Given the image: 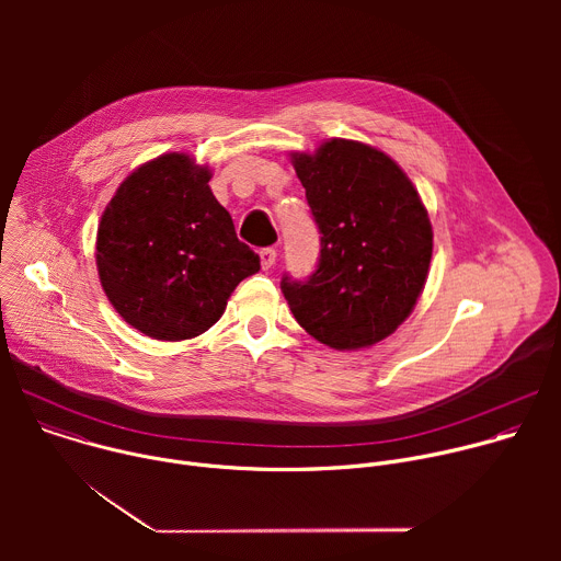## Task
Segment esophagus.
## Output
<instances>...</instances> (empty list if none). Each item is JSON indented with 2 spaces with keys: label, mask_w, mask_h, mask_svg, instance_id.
Masks as SVG:
<instances>
[{
  "label": "esophagus",
  "mask_w": 561,
  "mask_h": 561,
  "mask_svg": "<svg viewBox=\"0 0 561 561\" xmlns=\"http://www.w3.org/2000/svg\"><path fill=\"white\" fill-rule=\"evenodd\" d=\"M275 257H277V251L275 249H262L260 251V262H262V268H271L275 264Z\"/></svg>",
  "instance_id": "1"
}]
</instances>
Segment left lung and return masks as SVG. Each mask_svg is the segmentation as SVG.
<instances>
[{
	"instance_id": "left-lung-1",
	"label": "left lung",
	"mask_w": 561,
	"mask_h": 561,
	"mask_svg": "<svg viewBox=\"0 0 561 561\" xmlns=\"http://www.w3.org/2000/svg\"><path fill=\"white\" fill-rule=\"evenodd\" d=\"M319 228V262L306 279L282 277L297 324L337 351L373 346L411 314L426 284L433 228L407 173L388 154L331 139L293 154Z\"/></svg>"
}]
</instances>
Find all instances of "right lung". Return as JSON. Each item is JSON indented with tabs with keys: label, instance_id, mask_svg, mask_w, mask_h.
<instances>
[{
	"label": "right lung",
	"instance_id": "obj_1",
	"mask_svg": "<svg viewBox=\"0 0 561 561\" xmlns=\"http://www.w3.org/2000/svg\"><path fill=\"white\" fill-rule=\"evenodd\" d=\"M208 182L206 167L169 152L133 171L102 215L95 260L104 293L152 340L202 335L234 286L260 271Z\"/></svg>",
	"mask_w": 561,
	"mask_h": 561
}]
</instances>
